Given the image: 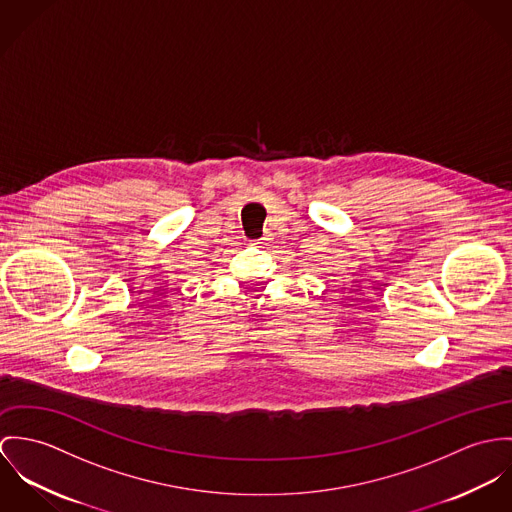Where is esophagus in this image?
I'll return each instance as SVG.
<instances>
[{
    "instance_id": "1",
    "label": "esophagus",
    "mask_w": 512,
    "mask_h": 512,
    "mask_svg": "<svg viewBox=\"0 0 512 512\" xmlns=\"http://www.w3.org/2000/svg\"><path fill=\"white\" fill-rule=\"evenodd\" d=\"M267 241H269V237H261V239H257V241H255V245L263 247V245H267Z\"/></svg>"
}]
</instances>
